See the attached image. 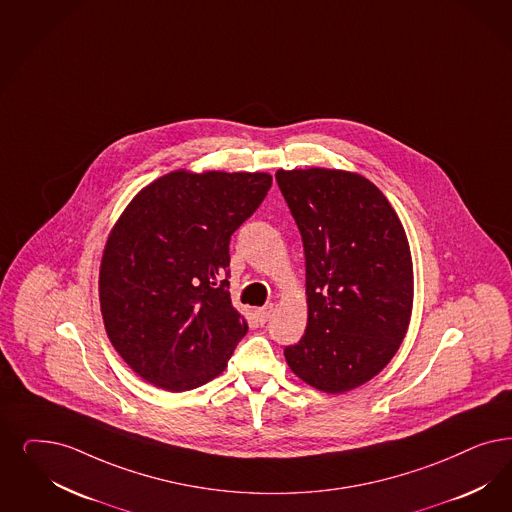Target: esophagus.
I'll list each match as a JSON object with an SVG mask.
<instances>
[{
	"label": "esophagus",
	"mask_w": 512,
	"mask_h": 512,
	"mask_svg": "<svg viewBox=\"0 0 512 512\" xmlns=\"http://www.w3.org/2000/svg\"><path fill=\"white\" fill-rule=\"evenodd\" d=\"M272 312H274V304L270 302V304H265V306H261V308L255 310V318H257V321H259L261 325H265L266 321L272 316Z\"/></svg>",
	"instance_id": "esophagus-1"
}]
</instances>
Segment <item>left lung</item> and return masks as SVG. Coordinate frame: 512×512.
Listing matches in <instances>:
<instances>
[{
    "mask_svg": "<svg viewBox=\"0 0 512 512\" xmlns=\"http://www.w3.org/2000/svg\"><path fill=\"white\" fill-rule=\"evenodd\" d=\"M306 257V333L287 346L291 371L325 393L363 386L397 353L414 299L405 229L367 177L278 170Z\"/></svg>",
    "mask_w": 512,
    "mask_h": 512,
    "instance_id": "8db88e82",
    "label": "left lung"
}]
</instances>
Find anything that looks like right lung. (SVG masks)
<instances>
[{"mask_svg": "<svg viewBox=\"0 0 512 512\" xmlns=\"http://www.w3.org/2000/svg\"><path fill=\"white\" fill-rule=\"evenodd\" d=\"M272 185L263 172L177 170L132 198L100 265L106 333L126 365L166 391L225 371L247 333L229 293L230 236Z\"/></svg>", "mask_w": 512, "mask_h": 512, "instance_id": "obj_1", "label": "right lung"}]
</instances>
